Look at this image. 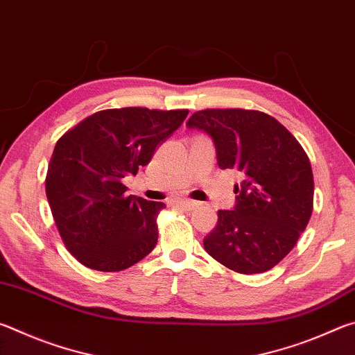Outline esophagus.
I'll return each instance as SVG.
<instances>
[{
	"label": "esophagus",
	"mask_w": 355,
	"mask_h": 355,
	"mask_svg": "<svg viewBox=\"0 0 355 355\" xmlns=\"http://www.w3.org/2000/svg\"><path fill=\"white\" fill-rule=\"evenodd\" d=\"M175 203L180 208L186 209V211H191V209H194L197 207V202L191 200V199H177Z\"/></svg>",
	"instance_id": "obj_1"
}]
</instances>
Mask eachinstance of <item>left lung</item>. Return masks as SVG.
I'll return each mask as SVG.
<instances>
[{
	"instance_id": "left-lung-1",
	"label": "left lung",
	"mask_w": 355,
	"mask_h": 355,
	"mask_svg": "<svg viewBox=\"0 0 355 355\" xmlns=\"http://www.w3.org/2000/svg\"><path fill=\"white\" fill-rule=\"evenodd\" d=\"M186 125L213 137L220 169L241 175L235 208L219 209L203 248L235 272L269 271L296 245L313 211L307 153L279 120L261 111L202 110Z\"/></svg>"
}]
</instances>
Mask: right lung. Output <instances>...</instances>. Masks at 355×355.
<instances>
[{
	"label": "right lung",
	"instance_id": "add662e5",
	"mask_svg": "<svg viewBox=\"0 0 355 355\" xmlns=\"http://www.w3.org/2000/svg\"><path fill=\"white\" fill-rule=\"evenodd\" d=\"M188 110L120 107L83 119L59 137L45 191L65 248L101 272L128 269L153 250L166 205L127 196L122 180L147 166Z\"/></svg>",
	"mask_w": 355,
	"mask_h": 355
}]
</instances>
